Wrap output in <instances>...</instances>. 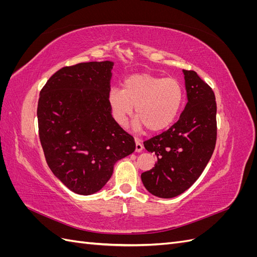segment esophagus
<instances>
[{
  "instance_id": "esophagus-1",
  "label": "esophagus",
  "mask_w": 257,
  "mask_h": 257,
  "mask_svg": "<svg viewBox=\"0 0 257 257\" xmlns=\"http://www.w3.org/2000/svg\"><path fill=\"white\" fill-rule=\"evenodd\" d=\"M135 143H136V148H135L136 152H142L143 149H144V146H143V144L141 143V141H139V139H136Z\"/></svg>"
}]
</instances>
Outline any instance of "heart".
Instances as JSON below:
<instances>
[{"mask_svg": "<svg viewBox=\"0 0 257 257\" xmlns=\"http://www.w3.org/2000/svg\"><path fill=\"white\" fill-rule=\"evenodd\" d=\"M108 99L119 125H125L135 106L138 115L135 125H146L150 132H159L168 127L180 112L183 91L174 78L135 74L124 80L122 90L111 88Z\"/></svg>", "mask_w": 257, "mask_h": 257, "instance_id": "1", "label": "heart"}]
</instances>
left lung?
I'll return each instance as SVG.
<instances>
[{
  "mask_svg": "<svg viewBox=\"0 0 257 257\" xmlns=\"http://www.w3.org/2000/svg\"><path fill=\"white\" fill-rule=\"evenodd\" d=\"M183 74L188 103L180 118L144 143L157 163L142 174V181L152 195L161 198H173L188 190L204 172L215 148L214 93L196 72L183 69Z\"/></svg>",
  "mask_w": 257,
  "mask_h": 257,
  "instance_id": "left-lung-1",
  "label": "left lung"
}]
</instances>
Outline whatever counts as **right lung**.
<instances>
[{"label":"right lung","mask_w":257,"mask_h":257,"mask_svg":"<svg viewBox=\"0 0 257 257\" xmlns=\"http://www.w3.org/2000/svg\"><path fill=\"white\" fill-rule=\"evenodd\" d=\"M113 62L62 67L40 93L38 134L53 175L80 195L98 192L119 160L135 151L133 136L111 115Z\"/></svg>","instance_id":"1"}]
</instances>
